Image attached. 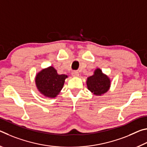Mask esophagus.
<instances>
[{
	"mask_svg": "<svg viewBox=\"0 0 147 147\" xmlns=\"http://www.w3.org/2000/svg\"><path fill=\"white\" fill-rule=\"evenodd\" d=\"M72 76H73V77H78V76H79L78 72H77V71H73V73H72Z\"/></svg>",
	"mask_w": 147,
	"mask_h": 147,
	"instance_id": "esophagus-1",
	"label": "esophagus"
}]
</instances>
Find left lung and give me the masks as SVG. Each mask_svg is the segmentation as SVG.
Here are the masks:
<instances>
[{
  "instance_id": "left-lung-1",
  "label": "left lung",
  "mask_w": 147,
  "mask_h": 147,
  "mask_svg": "<svg viewBox=\"0 0 147 147\" xmlns=\"http://www.w3.org/2000/svg\"><path fill=\"white\" fill-rule=\"evenodd\" d=\"M88 89L96 96H101L108 91L111 86V80L100 69L94 71L93 75L88 77L86 81Z\"/></svg>"
}]
</instances>
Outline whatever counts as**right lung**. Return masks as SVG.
<instances>
[{
  "mask_svg": "<svg viewBox=\"0 0 147 147\" xmlns=\"http://www.w3.org/2000/svg\"><path fill=\"white\" fill-rule=\"evenodd\" d=\"M67 77L65 74H58L53 67L50 66L37 73L35 82L41 94L45 97L55 98L60 93Z\"/></svg>",
  "mask_w": 147,
  "mask_h": 147,
  "instance_id": "1",
  "label": "right lung"
}]
</instances>
